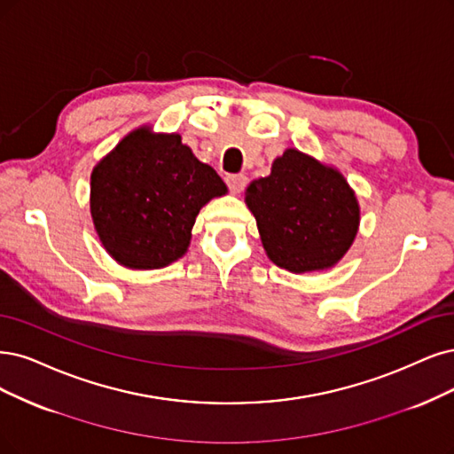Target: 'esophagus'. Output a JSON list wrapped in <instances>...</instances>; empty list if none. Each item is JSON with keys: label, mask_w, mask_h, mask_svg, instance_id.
<instances>
[{"label": "esophagus", "mask_w": 454, "mask_h": 454, "mask_svg": "<svg viewBox=\"0 0 454 454\" xmlns=\"http://www.w3.org/2000/svg\"><path fill=\"white\" fill-rule=\"evenodd\" d=\"M226 183L233 194H239L247 187V177L243 174H231L226 177Z\"/></svg>", "instance_id": "obj_1"}]
</instances>
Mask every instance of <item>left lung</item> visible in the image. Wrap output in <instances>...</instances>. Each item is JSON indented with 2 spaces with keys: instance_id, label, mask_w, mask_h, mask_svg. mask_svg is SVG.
<instances>
[{
  "instance_id": "obj_1",
  "label": "left lung",
  "mask_w": 454,
  "mask_h": 454,
  "mask_svg": "<svg viewBox=\"0 0 454 454\" xmlns=\"http://www.w3.org/2000/svg\"><path fill=\"white\" fill-rule=\"evenodd\" d=\"M253 211L270 260L292 273L324 271L339 263L359 228V204L344 176L286 149L271 174L248 184Z\"/></svg>"
}]
</instances>
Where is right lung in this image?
<instances>
[{
    "label": "right lung",
    "mask_w": 454,
    "mask_h": 454,
    "mask_svg": "<svg viewBox=\"0 0 454 454\" xmlns=\"http://www.w3.org/2000/svg\"><path fill=\"white\" fill-rule=\"evenodd\" d=\"M228 192L179 134L140 127L91 172L90 207L106 253L129 270H160L187 253L200 209Z\"/></svg>",
    "instance_id": "obj_1"
}]
</instances>
